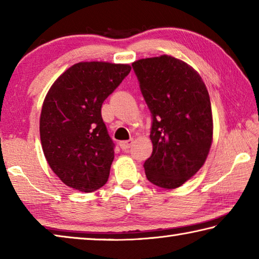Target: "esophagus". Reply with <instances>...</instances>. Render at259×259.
Wrapping results in <instances>:
<instances>
[{"mask_svg":"<svg viewBox=\"0 0 259 259\" xmlns=\"http://www.w3.org/2000/svg\"><path fill=\"white\" fill-rule=\"evenodd\" d=\"M133 142H134L133 139L123 140V142H120V143H119V145H120V147L122 148V150L125 151V150H128V148H130L131 145H133Z\"/></svg>","mask_w":259,"mask_h":259,"instance_id":"1","label":"esophagus"}]
</instances>
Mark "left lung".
I'll list each match as a JSON object with an SVG mask.
<instances>
[{
    "label": "left lung",
    "mask_w": 259,
    "mask_h": 259,
    "mask_svg": "<svg viewBox=\"0 0 259 259\" xmlns=\"http://www.w3.org/2000/svg\"><path fill=\"white\" fill-rule=\"evenodd\" d=\"M153 123L148 181L166 190L182 186L202 168L212 144L210 97L200 74L172 56L133 63Z\"/></svg>",
    "instance_id": "1"
}]
</instances>
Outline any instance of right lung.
Here are the masks:
<instances>
[{
	"instance_id": "right-lung-1",
	"label": "right lung",
	"mask_w": 259,
	"mask_h": 259,
	"mask_svg": "<svg viewBox=\"0 0 259 259\" xmlns=\"http://www.w3.org/2000/svg\"><path fill=\"white\" fill-rule=\"evenodd\" d=\"M130 71L129 64L80 61L48 91L40 116L41 145L51 170L68 187L90 193L108 181L114 150L102 105Z\"/></svg>"
}]
</instances>
